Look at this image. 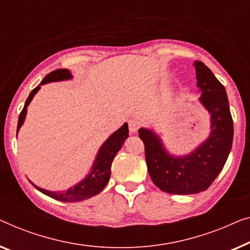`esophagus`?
Returning <instances> with one entry per match:
<instances>
[{"instance_id":"34e87169","label":"esophagus","mask_w":250,"mask_h":250,"mask_svg":"<svg viewBox=\"0 0 250 250\" xmlns=\"http://www.w3.org/2000/svg\"><path fill=\"white\" fill-rule=\"evenodd\" d=\"M138 128H139V125L136 120H130L129 121V131H130V133H136L137 131H138Z\"/></svg>"}]
</instances>
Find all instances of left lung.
<instances>
[{"mask_svg": "<svg viewBox=\"0 0 250 250\" xmlns=\"http://www.w3.org/2000/svg\"><path fill=\"white\" fill-rule=\"evenodd\" d=\"M199 103L210 115L209 136L198 147L182 156L172 155L153 130L140 128L145 144L147 170L156 187L174 195H191L206 190L222 171L233 140V121L227 91L213 72L195 61Z\"/></svg>", "mask_w": 250, "mask_h": 250, "instance_id": "8db88e82", "label": "left lung"}]
</instances>
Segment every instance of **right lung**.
I'll return each instance as SVG.
<instances>
[{"mask_svg": "<svg viewBox=\"0 0 250 250\" xmlns=\"http://www.w3.org/2000/svg\"><path fill=\"white\" fill-rule=\"evenodd\" d=\"M72 79V73L70 72L68 69H59L55 71H52L51 73L45 77L42 80L40 85L36 88L31 90V93L28 96L26 104L21 111L18 120V126H17V133H18L21 125H23L24 119L27 115V107L30 104L31 100H33L35 95L37 94V91L41 89V86L45 85L48 83H54V82H63V80H70ZM129 129L128 124H124L120 129H118L117 131L112 133L108 138L105 140L103 145L101 146V148L98 149L97 155L95 157V161L93 165H91L89 173L86 175L85 179H83L82 181L76 184L73 187H70L68 190L63 191H50L46 189L40 188L38 186L34 185L31 182V185L34 186L37 190H40L43 194L50 196L51 198H54L60 202H65V203H75V202H82V200L88 199L90 197L100 194V192L105 188V186L107 185L108 180L111 177V165L113 162L115 155L119 150L121 149L122 145L125 142V139L129 137Z\"/></svg>", "mask_w": 250, "mask_h": 250, "instance_id": "1", "label": "right lung"}]
</instances>
